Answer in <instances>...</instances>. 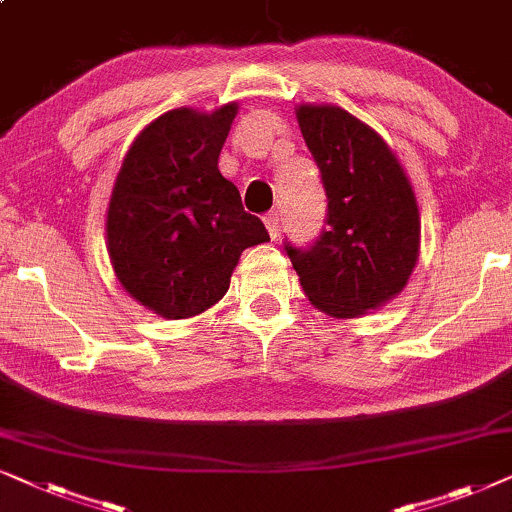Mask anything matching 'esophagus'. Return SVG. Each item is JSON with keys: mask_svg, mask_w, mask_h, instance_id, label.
Returning a JSON list of instances; mask_svg holds the SVG:
<instances>
[{"mask_svg": "<svg viewBox=\"0 0 512 512\" xmlns=\"http://www.w3.org/2000/svg\"><path fill=\"white\" fill-rule=\"evenodd\" d=\"M264 224H267L269 236L276 238L278 231H281V217H278V213H267V215H264Z\"/></svg>", "mask_w": 512, "mask_h": 512, "instance_id": "obj_1", "label": "esophagus"}]
</instances>
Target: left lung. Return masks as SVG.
Masks as SVG:
<instances>
[{"label": "left lung", "instance_id": "obj_1", "mask_svg": "<svg viewBox=\"0 0 512 512\" xmlns=\"http://www.w3.org/2000/svg\"><path fill=\"white\" fill-rule=\"evenodd\" d=\"M297 121L327 196L325 227L309 248L285 243L304 295L335 318L379 309L419 260L417 196L391 147L337 105H299Z\"/></svg>", "mask_w": 512, "mask_h": 512}]
</instances>
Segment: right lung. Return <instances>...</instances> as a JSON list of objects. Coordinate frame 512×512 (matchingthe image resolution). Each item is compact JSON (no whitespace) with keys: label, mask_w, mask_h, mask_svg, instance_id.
<instances>
[{"label":"right lung","mask_w":512,"mask_h":512,"mask_svg":"<svg viewBox=\"0 0 512 512\" xmlns=\"http://www.w3.org/2000/svg\"><path fill=\"white\" fill-rule=\"evenodd\" d=\"M236 102L154 119L124 156L107 208V250L133 299L163 318L199 316L229 290L245 248L267 243L217 168Z\"/></svg>","instance_id":"add662e5"}]
</instances>
